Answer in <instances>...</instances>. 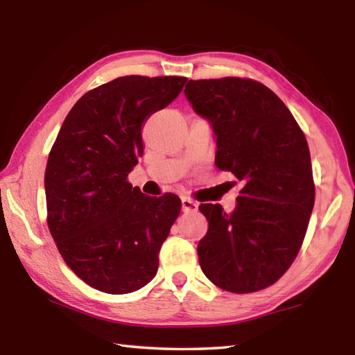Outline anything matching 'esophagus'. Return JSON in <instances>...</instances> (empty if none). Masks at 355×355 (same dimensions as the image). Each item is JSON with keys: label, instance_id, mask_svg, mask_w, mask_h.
I'll list each match as a JSON object with an SVG mask.
<instances>
[{"label": "esophagus", "instance_id": "1", "mask_svg": "<svg viewBox=\"0 0 355 355\" xmlns=\"http://www.w3.org/2000/svg\"><path fill=\"white\" fill-rule=\"evenodd\" d=\"M182 209H183V212H195V210L198 209V205L193 200L184 197V198H182Z\"/></svg>", "mask_w": 355, "mask_h": 355}]
</instances>
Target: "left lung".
Instances as JSON below:
<instances>
[{"label": "left lung", "mask_w": 355, "mask_h": 355, "mask_svg": "<svg viewBox=\"0 0 355 355\" xmlns=\"http://www.w3.org/2000/svg\"><path fill=\"white\" fill-rule=\"evenodd\" d=\"M184 94L212 125L216 168L244 183L232 214L200 206L209 221L197 247L202 273L230 293L267 288L297 256L314 207L305 135L285 103L253 79L189 80Z\"/></svg>", "instance_id": "obj_1"}]
</instances>
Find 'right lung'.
Returning <instances> with one entry per match:
<instances>
[{
	"mask_svg": "<svg viewBox=\"0 0 355 355\" xmlns=\"http://www.w3.org/2000/svg\"><path fill=\"white\" fill-rule=\"evenodd\" d=\"M186 78L123 76L85 93L65 117L45 168L47 223L59 253L93 288L126 294L150 282L182 201L128 183L141 128Z\"/></svg>",
	"mask_w": 355,
	"mask_h": 355,
	"instance_id": "right-lung-1",
	"label": "right lung"
}]
</instances>
